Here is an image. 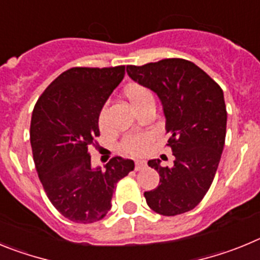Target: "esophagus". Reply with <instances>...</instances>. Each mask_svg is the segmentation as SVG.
I'll return each mask as SVG.
<instances>
[{"label": "esophagus", "mask_w": 260, "mask_h": 260, "mask_svg": "<svg viewBox=\"0 0 260 260\" xmlns=\"http://www.w3.org/2000/svg\"><path fill=\"white\" fill-rule=\"evenodd\" d=\"M146 168V162L144 161H135V171H142Z\"/></svg>", "instance_id": "34e87169"}]
</instances>
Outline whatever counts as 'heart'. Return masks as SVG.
I'll use <instances>...</instances> for the list:
<instances>
[{
    "mask_svg": "<svg viewBox=\"0 0 260 260\" xmlns=\"http://www.w3.org/2000/svg\"><path fill=\"white\" fill-rule=\"evenodd\" d=\"M123 93H125L128 103L132 104V107L137 110L138 113L146 110L147 108H155V96H153V92L144 84H128L123 89ZM107 114L108 108L107 105H104L98 117L99 127H100L102 132H105L108 127ZM151 142H152V137L148 133H138V134L127 135L121 142V150L132 156L143 155L148 150V147L151 146Z\"/></svg>",
    "mask_w": 260,
    "mask_h": 260,
    "instance_id": "heart-1",
    "label": "heart"
}]
</instances>
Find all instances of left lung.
<instances>
[{
  "label": "left lung",
  "instance_id": "1",
  "mask_svg": "<svg viewBox=\"0 0 260 260\" xmlns=\"http://www.w3.org/2000/svg\"><path fill=\"white\" fill-rule=\"evenodd\" d=\"M128 77L157 93L167 118L173 167L150 160L160 182L144 192L148 207L162 216L191 211L207 194L219 167L226 134V108L219 84L191 61L165 58L127 65Z\"/></svg>",
  "mask_w": 260,
  "mask_h": 260
}]
</instances>
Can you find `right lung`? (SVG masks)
<instances>
[{"instance_id": "right-lung-1", "label": "right lung", "mask_w": 260, "mask_h": 260, "mask_svg": "<svg viewBox=\"0 0 260 260\" xmlns=\"http://www.w3.org/2000/svg\"><path fill=\"white\" fill-rule=\"evenodd\" d=\"M125 77V66L71 68L53 80L36 102L29 141L48 199L66 219L91 224L105 217L119 180L134 161L114 156L105 169L91 165L98 117Z\"/></svg>"}]
</instances>
